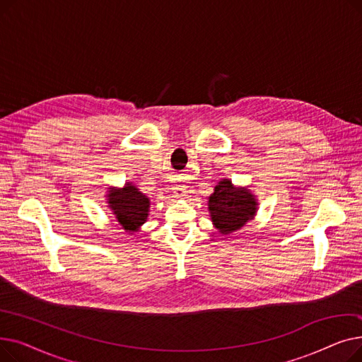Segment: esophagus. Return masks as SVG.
Masks as SVG:
<instances>
[{
	"instance_id": "1",
	"label": "esophagus",
	"mask_w": 362,
	"mask_h": 362,
	"mask_svg": "<svg viewBox=\"0 0 362 362\" xmlns=\"http://www.w3.org/2000/svg\"><path fill=\"white\" fill-rule=\"evenodd\" d=\"M173 194H175V197L176 198H182V197H185V194H186V186L185 185H176L175 187H173Z\"/></svg>"
}]
</instances>
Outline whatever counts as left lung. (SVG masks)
<instances>
[{
  "mask_svg": "<svg viewBox=\"0 0 362 362\" xmlns=\"http://www.w3.org/2000/svg\"><path fill=\"white\" fill-rule=\"evenodd\" d=\"M257 206V198L250 189L236 187L229 179L220 180L208 198L211 221L221 235L233 233L252 220Z\"/></svg>",
  "mask_w": 362,
  "mask_h": 362,
  "instance_id": "8db88e82",
  "label": "left lung"
}]
</instances>
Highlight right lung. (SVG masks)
<instances>
[{
	"label": "right lung",
	"instance_id": "add662e5",
	"mask_svg": "<svg viewBox=\"0 0 362 362\" xmlns=\"http://www.w3.org/2000/svg\"><path fill=\"white\" fill-rule=\"evenodd\" d=\"M107 202L116 220L126 232H138L139 227L146 221L149 213V198L139 189L126 182L123 187H110Z\"/></svg>",
	"mask_w": 362,
	"mask_h": 362
}]
</instances>
